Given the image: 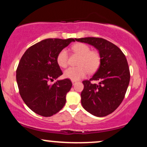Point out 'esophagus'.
I'll return each mask as SVG.
<instances>
[{"label":"esophagus","mask_w":147,"mask_h":147,"mask_svg":"<svg viewBox=\"0 0 147 147\" xmlns=\"http://www.w3.org/2000/svg\"><path fill=\"white\" fill-rule=\"evenodd\" d=\"M77 81H72V85H75V84L77 83Z\"/></svg>","instance_id":"esophagus-1"}]
</instances>
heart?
Instances as JSON below:
<instances>
[{
	"instance_id": "obj_1",
	"label": "heart",
	"mask_w": 147,
	"mask_h": 147,
	"mask_svg": "<svg viewBox=\"0 0 147 147\" xmlns=\"http://www.w3.org/2000/svg\"><path fill=\"white\" fill-rule=\"evenodd\" d=\"M71 50L79 55L77 61L78 66L70 67L65 70L64 77L72 81H77L83 78L87 74L95 72L101 62L100 55L98 52L90 50V47L82 43H77L72 45ZM58 65L61 68L68 65V53L65 50L59 52L57 57Z\"/></svg>"
}]
</instances>
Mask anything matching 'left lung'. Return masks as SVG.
I'll use <instances>...</instances> for the list:
<instances>
[{"label":"left lung","instance_id":"obj_1","mask_svg":"<svg viewBox=\"0 0 147 147\" xmlns=\"http://www.w3.org/2000/svg\"><path fill=\"white\" fill-rule=\"evenodd\" d=\"M75 41L88 43L99 51L100 65L89 80L82 82V104L86 111L97 117L112 113L124 98L130 82V71L125 55L117 46L102 38L86 37ZM97 80L98 84H92Z\"/></svg>","mask_w":147,"mask_h":147}]
</instances>
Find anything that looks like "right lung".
<instances>
[{"mask_svg":"<svg viewBox=\"0 0 147 147\" xmlns=\"http://www.w3.org/2000/svg\"><path fill=\"white\" fill-rule=\"evenodd\" d=\"M74 38H47L30 47L16 70V82L23 102L35 113L50 117L65 105L72 84L70 79L54 81L63 75L57 57Z\"/></svg>","mask_w":147,"mask_h":147,"instance_id":"1","label":"right lung"}]
</instances>
